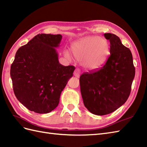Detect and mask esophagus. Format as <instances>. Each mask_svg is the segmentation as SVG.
I'll use <instances>...</instances> for the list:
<instances>
[{"instance_id": "1", "label": "esophagus", "mask_w": 147, "mask_h": 147, "mask_svg": "<svg viewBox=\"0 0 147 147\" xmlns=\"http://www.w3.org/2000/svg\"><path fill=\"white\" fill-rule=\"evenodd\" d=\"M81 75V71L80 70V69H76L74 70V76L76 78H80Z\"/></svg>"}]
</instances>
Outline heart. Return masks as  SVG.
I'll return each instance as SVG.
<instances>
[{
  "label": "heart",
  "instance_id": "b5f03b06",
  "mask_svg": "<svg viewBox=\"0 0 147 147\" xmlns=\"http://www.w3.org/2000/svg\"><path fill=\"white\" fill-rule=\"evenodd\" d=\"M75 58L82 59V65L90 69L99 68L106 62L110 53L108 41L99 36H86L75 42L71 47ZM67 58L70 56L65 53Z\"/></svg>",
  "mask_w": 147,
  "mask_h": 147
}]
</instances>
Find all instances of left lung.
Listing matches in <instances>:
<instances>
[{
    "mask_svg": "<svg viewBox=\"0 0 147 147\" xmlns=\"http://www.w3.org/2000/svg\"><path fill=\"white\" fill-rule=\"evenodd\" d=\"M110 41V56L106 63L80 78L84 106L92 114H111L125 103L131 91L135 69L131 53L112 33H104Z\"/></svg>",
    "mask_w": 147,
    "mask_h": 147,
    "instance_id": "obj_1",
    "label": "left lung"
}]
</instances>
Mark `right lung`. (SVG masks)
<instances>
[{
	"label": "right lung",
	"instance_id": "obj_1",
	"mask_svg": "<svg viewBox=\"0 0 147 147\" xmlns=\"http://www.w3.org/2000/svg\"><path fill=\"white\" fill-rule=\"evenodd\" d=\"M61 35L41 33L17 50L10 67L15 95L28 110L47 114L58 106L64 88L73 76V66L58 61L55 48Z\"/></svg>",
	"mask_w": 147,
	"mask_h": 147
}]
</instances>
